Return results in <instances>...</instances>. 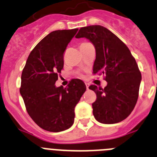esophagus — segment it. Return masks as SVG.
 Returning a JSON list of instances; mask_svg holds the SVG:
<instances>
[{
	"label": "esophagus",
	"instance_id": "34e87169",
	"mask_svg": "<svg viewBox=\"0 0 157 157\" xmlns=\"http://www.w3.org/2000/svg\"><path fill=\"white\" fill-rule=\"evenodd\" d=\"M86 89L87 90H89V87H90V84L89 83H86Z\"/></svg>",
	"mask_w": 157,
	"mask_h": 157
}]
</instances>
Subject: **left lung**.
Here are the masks:
<instances>
[{
  "label": "left lung",
  "instance_id": "1",
  "mask_svg": "<svg viewBox=\"0 0 157 157\" xmlns=\"http://www.w3.org/2000/svg\"><path fill=\"white\" fill-rule=\"evenodd\" d=\"M76 38L86 37L96 49L94 74L105 75L104 89L91 85L97 94L92 104L93 114L98 122L113 124L125 120L135 107L141 75L127 45L112 32L100 25L80 28Z\"/></svg>",
  "mask_w": 157,
  "mask_h": 157
}]
</instances>
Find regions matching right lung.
I'll list each match as a JSON object with an SVG mask.
<instances>
[{
	"mask_svg": "<svg viewBox=\"0 0 157 157\" xmlns=\"http://www.w3.org/2000/svg\"><path fill=\"white\" fill-rule=\"evenodd\" d=\"M78 30L49 33L31 51L22 72L19 92L27 112L47 131L59 132L73 125L75 108L86 90L78 78L66 88L55 85L63 67V52Z\"/></svg>",
	"mask_w": 157,
	"mask_h": 157,
	"instance_id": "add662e5",
	"label": "right lung"
}]
</instances>
